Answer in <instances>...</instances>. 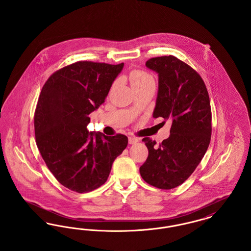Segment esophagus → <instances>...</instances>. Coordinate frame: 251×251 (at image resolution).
Segmentation results:
<instances>
[{
	"label": "esophagus",
	"mask_w": 251,
	"mask_h": 251,
	"mask_svg": "<svg viewBox=\"0 0 251 251\" xmlns=\"http://www.w3.org/2000/svg\"><path fill=\"white\" fill-rule=\"evenodd\" d=\"M138 142V138H136V137H134V136H130L129 137V144H135Z\"/></svg>",
	"instance_id": "esophagus-1"
}]
</instances>
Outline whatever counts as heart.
<instances>
[{"label": "heart", "instance_id": "b5f03b06", "mask_svg": "<svg viewBox=\"0 0 251 251\" xmlns=\"http://www.w3.org/2000/svg\"><path fill=\"white\" fill-rule=\"evenodd\" d=\"M129 80H130L131 86L133 87V86L144 84L146 82L151 81V80H153V78L149 73L143 72V71H133L129 75Z\"/></svg>", "mask_w": 251, "mask_h": 251}]
</instances>
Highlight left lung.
Returning <instances> with one entry per match:
<instances>
[{"mask_svg":"<svg viewBox=\"0 0 251 251\" xmlns=\"http://www.w3.org/2000/svg\"><path fill=\"white\" fill-rule=\"evenodd\" d=\"M146 66L159 77L153 118L172 124L169 137L161 144L143 138L149 155L139 171L149 184L172 189L191 176L207 151L212 134L210 98L201 75L173 55L151 58Z\"/></svg>","mask_w":251,"mask_h":251,"instance_id":"1","label":"left lung"}]
</instances>
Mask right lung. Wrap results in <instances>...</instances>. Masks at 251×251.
Masks as SVG:
<instances>
[{"label":"right lung","mask_w":251,"mask_h":251,"mask_svg":"<svg viewBox=\"0 0 251 251\" xmlns=\"http://www.w3.org/2000/svg\"><path fill=\"white\" fill-rule=\"evenodd\" d=\"M124 64L78 61L52 73L42 87L35 112L36 146L62 185L93 191L108 179L128 137L87 131L89 114L104 102Z\"/></svg>","instance_id":"add662e5"}]
</instances>
